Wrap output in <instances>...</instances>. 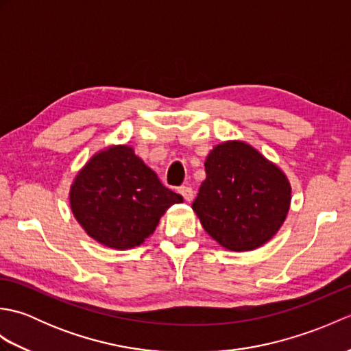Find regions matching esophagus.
<instances>
[{
    "label": "esophagus",
    "mask_w": 351,
    "mask_h": 351,
    "mask_svg": "<svg viewBox=\"0 0 351 351\" xmlns=\"http://www.w3.org/2000/svg\"><path fill=\"white\" fill-rule=\"evenodd\" d=\"M180 193L182 195V197L187 200V202H191L193 200V196H195V193H193V190L190 187H181L180 189Z\"/></svg>",
    "instance_id": "obj_1"
}]
</instances>
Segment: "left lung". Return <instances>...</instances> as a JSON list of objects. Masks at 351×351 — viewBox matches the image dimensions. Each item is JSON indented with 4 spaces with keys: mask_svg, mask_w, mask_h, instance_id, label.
Instances as JSON below:
<instances>
[{
    "mask_svg": "<svg viewBox=\"0 0 351 351\" xmlns=\"http://www.w3.org/2000/svg\"><path fill=\"white\" fill-rule=\"evenodd\" d=\"M205 171L191 208L221 247L255 250L278 234L291 205L280 167L245 141L228 140L211 149Z\"/></svg>",
    "mask_w": 351,
    "mask_h": 351,
    "instance_id": "left-lung-1",
    "label": "left lung"
}]
</instances>
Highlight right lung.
<instances>
[{
	"instance_id": "add662e5",
	"label": "right lung",
	"mask_w": 351,
	"mask_h": 351,
	"mask_svg": "<svg viewBox=\"0 0 351 351\" xmlns=\"http://www.w3.org/2000/svg\"><path fill=\"white\" fill-rule=\"evenodd\" d=\"M176 195L128 145H111L88 160L69 190L73 217L95 241L126 250L154 234Z\"/></svg>"
}]
</instances>
